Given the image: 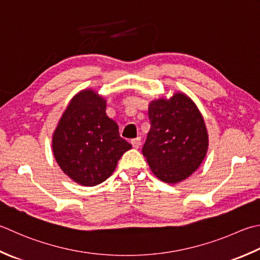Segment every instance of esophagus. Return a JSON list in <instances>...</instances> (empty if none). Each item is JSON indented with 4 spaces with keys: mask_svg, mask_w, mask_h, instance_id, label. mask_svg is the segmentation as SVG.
<instances>
[{
    "mask_svg": "<svg viewBox=\"0 0 260 260\" xmlns=\"http://www.w3.org/2000/svg\"><path fill=\"white\" fill-rule=\"evenodd\" d=\"M132 145H133L134 149H139L140 145H141V137H136V139H133L131 141Z\"/></svg>",
    "mask_w": 260,
    "mask_h": 260,
    "instance_id": "obj_1",
    "label": "esophagus"
}]
</instances>
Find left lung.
Returning <instances> with one entry per match:
<instances>
[{"label":"left lung","instance_id":"8db88e82","mask_svg":"<svg viewBox=\"0 0 260 260\" xmlns=\"http://www.w3.org/2000/svg\"><path fill=\"white\" fill-rule=\"evenodd\" d=\"M151 124L142 153L160 180L176 184L185 180L204 160L207 129L201 111L189 96L177 92L149 105Z\"/></svg>","mask_w":260,"mask_h":260}]
</instances>
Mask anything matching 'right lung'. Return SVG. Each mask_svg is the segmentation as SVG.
<instances>
[{
  "label": "right lung",
  "mask_w": 260,
  "mask_h": 260,
  "mask_svg": "<svg viewBox=\"0 0 260 260\" xmlns=\"http://www.w3.org/2000/svg\"><path fill=\"white\" fill-rule=\"evenodd\" d=\"M132 145L119 135L118 125L106 114V100L83 90L71 100L53 135V152L60 169L82 186L109 178Z\"/></svg>",
  "instance_id": "obj_1"
}]
</instances>
